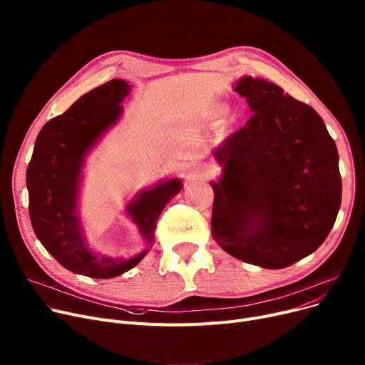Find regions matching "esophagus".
I'll use <instances>...</instances> for the list:
<instances>
[{"mask_svg":"<svg viewBox=\"0 0 365 365\" xmlns=\"http://www.w3.org/2000/svg\"><path fill=\"white\" fill-rule=\"evenodd\" d=\"M192 174L203 178V177H207L210 174V170H209L207 165H197L195 169H192Z\"/></svg>","mask_w":365,"mask_h":365,"instance_id":"34e87169","label":"esophagus"}]
</instances>
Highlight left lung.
<instances>
[{
    "instance_id": "left-lung-1",
    "label": "left lung",
    "mask_w": 365,
    "mask_h": 365,
    "mask_svg": "<svg viewBox=\"0 0 365 365\" xmlns=\"http://www.w3.org/2000/svg\"><path fill=\"white\" fill-rule=\"evenodd\" d=\"M234 91L253 112L213 152L221 166L212 235L234 258L268 269L289 267L329 235L341 202L337 147L321 116L262 78Z\"/></svg>"
}]
</instances>
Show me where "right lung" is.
<instances>
[{
  "label": "right lung",
  "instance_id": "obj_1",
  "mask_svg": "<svg viewBox=\"0 0 365 365\" xmlns=\"http://www.w3.org/2000/svg\"><path fill=\"white\" fill-rule=\"evenodd\" d=\"M131 85L112 79L78 98L71 109L39 131L26 173L29 217L38 240L66 269L93 278H113L134 268L155 242L156 222L182 188L180 178L159 181L138 191L125 212L147 247L133 258H112L94 250L79 217V192L85 159L113 128Z\"/></svg>",
  "mask_w": 365,
  "mask_h": 365
}]
</instances>
